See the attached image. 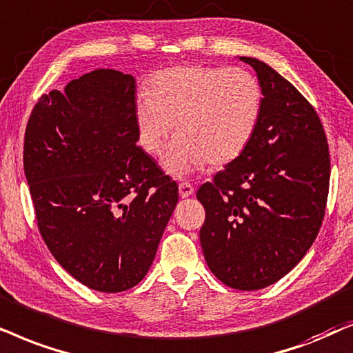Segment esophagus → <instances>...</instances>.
I'll list each match as a JSON object with an SVG mask.
<instances>
[{
  "label": "esophagus",
  "mask_w": 353,
  "mask_h": 353,
  "mask_svg": "<svg viewBox=\"0 0 353 353\" xmlns=\"http://www.w3.org/2000/svg\"><path fill=\"white\" fill-rule=\"evenodd\" d=\"M194 194V185L190 184V182H181L179 184V195L182 199H187V196H190Z\"/></svg>",
  "instance_id": "1"
}]
</instances>
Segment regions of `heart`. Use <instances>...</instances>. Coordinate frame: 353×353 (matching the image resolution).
<instances>
[{
	"instance_id": "heart-1",
	"label": "heart",
	"mask_w": 353,
	"mask_h": 353,
	"mask_svg": "<svg viewBox=\"0 0 353 353\" xmlns=\"http://www.w3.org/2000/svg\"><path fill=\"white\" fill-rule=\"evenodd\" d=\"M263 111V88L241 68L177 65L150 79L147 97L135 108V124L145 152L159 157L171 125L176 140L164 168L185 176L208 163L236 161L255 137Z\"/></svg>"
}]
</instances>
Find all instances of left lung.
<instances>
[{
  "label": "left lung",
  "mask_w": 353,
  "mask_h": 353,
  "mask_svg": "<svg viewBox=\"0 0 353 353\" xmlns=\"http://www.w3.org/2000/svg\"><path fill=\"white\" fill-rule=\"evenodd\" d=\"M263 88L255 137L196 192L200 243L221 283L258 290L284 278L316 239L330 192V147L302 93L263 61L245 58Z\"/></svg>",
  "instance_id": "8db88e82"
}]
</instances>
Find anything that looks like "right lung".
<instances>
[{"label":"right lung","instance_id":"1","mask_svg":"<svg viewBox=\"0 0 353 353\" xmlns=\"http://www.w3.org/2000/svg\"><path fill=\"white\" fill-rule=\"evenodd\" d=\"M135 79L97 69L41 95L27 122L23 171L56 261L98 292L137 285L179 199L137 145Z\"/></svg>","mask_w":353,"mask_h":353}]
</instances>
